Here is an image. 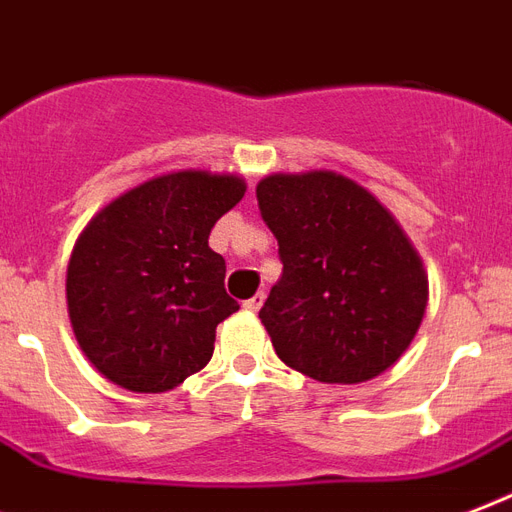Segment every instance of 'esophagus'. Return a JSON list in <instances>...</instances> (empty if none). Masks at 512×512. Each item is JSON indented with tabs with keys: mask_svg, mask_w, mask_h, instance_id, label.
<instances>
[{
	"mask_svg": "<svg viewBox=\"0 0 512 512\" xmlns=\"http://www.w3.org/2000/svg\"><path fill=\"white\" fill-rule=\"evenodd\" d=\"M264 299H267V296H264V293H256V296H251V299L245 301L243 307L248 312H259L261 310V304H264Z\"/></svg>",
	"mask_w": 512,
	"mask_h": 512,
	"instance_id": "1",
	"label": "esophagus"
}]
</instances>
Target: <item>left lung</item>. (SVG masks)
Masks as SVG:
<instances>
[{
	"label": "left lung",
	"instance_id": "1",
	"mask_svg": "<svg viewBox=\"0 0 512 512\" xmlns=\"http://www.w3.org/2000/svg\"><path fill=\"white\" fill-rule=\"evenodd\" d=\"M256 200L283 261L259 312L277 358L328 384L387 371L427 307L422 261L387 208L331 170L267 176Z\"/></svg>",
	"mask_w": 512,
	"mask_h": 512
}]
</instances>
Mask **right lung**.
<instances>
[{
    "mask_svg": "<svg viewBox=\"0 0 512 512\" xmlns=\"http://www.w3.org/2000/svg\"><path fill=\"white\" fill-rule=\"evenodd\" d=\"M243 194L237 176L168 173L109 202L79 235L66 277L69 318L109 382L165 392L208 366L216 326L240 310L208 237Z\"/></svg>",
    "mask_w": 512,
    "mask_h": 512,
    "instance_id": "obj_1",
    "label": "right lung"
}]
</instances>
